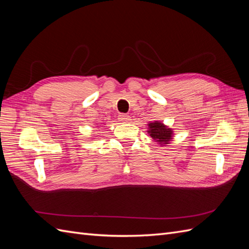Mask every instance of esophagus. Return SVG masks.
Here are the masks:
<instances>
[{"mask_svg": "<svg viewBox=\"0 0 249 249\" xmlns=\"http://www.w3.org/2000/svg\"><path fill=\"white\" fill-rule=\"evenodd\" d=\"M118 119H119V122H122V123H129V122H131V116L122 113V114L118 115Z\"/></svg>", "mask_w": 249, "mask_h": 249, "instance_id": "1", "label": "esophagus"}]
</instances>
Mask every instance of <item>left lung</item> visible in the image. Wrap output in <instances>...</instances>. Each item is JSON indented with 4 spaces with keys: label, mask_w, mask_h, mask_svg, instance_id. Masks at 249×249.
Here are the masks:
<instances>
[{
    "label": "left lung",
    "mask_w": 249,
    "mask_h": 249,
    "mask_svg": "<svg viewBox=\"0 0 249 249\" xmlns=\"http://www.w3.org/2000/svg\"><path fill=\"white\" fill-rule=\"evenodd\" d=\"M147 133L155 142L161 146L170 144L173 139V130L162 122H153L147 124Z\"/></svg>",
    "instance_id": "left-lung-1"
}]
</instances>
